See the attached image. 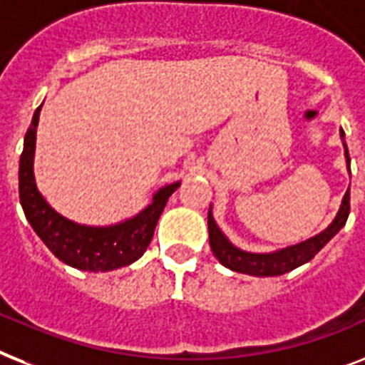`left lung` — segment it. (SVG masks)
<instances>
[{
  "label": "left lung",
  "mask_w": 365,
  "mask_h": 365,
  "mask_svg": "<svg viewBox=\"0 0 365 365\" xmlns=\"http://www.w3.org/2000/svg\"><path fill=\"white\" fill-rule=\"evenodd\" d=\"M339 136L343 140V148H345V159H346V168L351 173V157H349V150L345 144V133L343 129L339 131ZM351 212V192L346 189L345 197L341 200L339 212L334 217L330 225L322 232L315 234L313 238H307L304 242L296 245H289L285 250L272 251V253H250L232 245L229 238L225 236L223 230L219 229L215 219L212 215V204H210L208 212V234H210V247L212 253L215 255V259L223 266H227L232 272L238 274H250L257 275V277H272V275H283L290 269L298 268V266L309 262L324 245L336 236L339 230L345 227L346 217Z\"/></svg>",
  "instance_id": "left-lung-1"
}]
</instances>
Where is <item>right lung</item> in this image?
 Listing matches in <instances>:
<instances>
[{"label": "right lung", "mask_w": 365, "mask_h": 365, "mask_svg": "<svg viewBox=\"0 0 365 365\" xmlns=\"http://www.w3.org/2000/svg\"><path fill=\"white\" fill-rule=\"evenodd\" d=\"M38 106L31 120L24 152L20 155L19 191L26 219L37 236L61 262L84 272H110L133 264L144 255L153 238L155 225L167 206L168 197L180 187V182L168 183L153 195L152 202L135 217L110 227H90L63 217L38 192L34 174L35 140H37Z\"/></svg>", "instance_id": "add662e5"}]
</instances>
